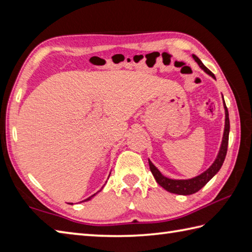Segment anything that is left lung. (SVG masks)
Wrapping results in <instances>:
<instances>
[{
	"mask_svg": "<svg viewBox=\"0 0 252 252\" xmlns=\"http://www.w3.org/2000/svg\"><path fill=\"white\" fill-rule=\"evenodd\" d=\"M192 58H194L195 62L198 63V65H199V67L202 69L203 71L208 73L209 76H211L213 79H216L215 74H213L205 65H203L199 58H198L196 55H192ZM223 103H224V109H225V126H224V133H223L221 147H220V151H219L218 156L215 160V162H213L210 165V168H208L205 172H202L198 176H195V178L189 179V180L169 179V178H165L164 175H162L161 172H160V171L153 164L151 160L148 159L149 168H151V171H152L155 180H156L157 183L161 187H163L165 190L173 192V194H178V195L195 194L196 191L201 189L202 187L205 186L208 182L210 181L213 176H215L219 172V170L221 169L222 164L224 162V159H225V156H226L227 145H228V134H229L228 110H227V107L225 105V101H224V98H223Z\"/></svg>",
	"mask_w": 252,
	"mask_h": 252,
	"instance_id": "1",
	"label": "left lung"
}]
</instances>
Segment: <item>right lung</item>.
I'll return each instance as SVG.
<instances>
[{
  "instance_id": "1",
  "label": "right lung",
  "mask_w": 252,
  "mask_h": 252,
  "mask_svg": "<svg viewBox=\"0 0 252 252\" xmlns=\"http://www.w3.org/2000/svg\"><path fill=\"white\" fill-rule=\"evenodd\" d=\"M101 189H103V187H101ZM100 190H101V189H100ZM100 190H98V191H97V192H99V191H100ZM97 192H95V194H94V195H92V196H90V197H89V198H87V199H84V200H82V201H81V202H84V201H88V200H90V199H91V198H92V197H94V196H95V195H96V194H97Z\"/></svg>"
}]
</instances>
